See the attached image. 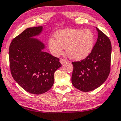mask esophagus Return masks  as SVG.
Instances as JSON below:
<instances>
[{"instance_id":"34e87169","label":"esophagus","mask_w":121,"mask_h":121,"mask_svg":"<svg viewBox=\"0 0 121 121\" xmlns=\"http://www.w3.org/2000/svg\"><path fill=\"white\" fill-rule=\"evenodd\" d=\"M66 61H66L65 59H60V62H61V64H65V63Z\"/></svg>"}]
</instances>
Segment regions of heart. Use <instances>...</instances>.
Masks as SVG:
<instances>
[{
  "instance_id": "1",
  "label": "heart",
  "mask_w": 121,
  "mask_h": 121,
  "mask_svg": "<svg viewBox=\"0 0 121 121\" xmlns=\"http://www.w3.org/2000/svg\"><path fill=\"white\" fill-rule=\"evenodd\" d=\"M56 39L50 38L48 46L53 55L62 53L64 48L69 58L81 60L86 58L92 51L94 44V34L90 30L67 29L55 34Z\"/></svg>"
}]
</instances>
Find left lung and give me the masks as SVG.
I'll use <instances>...</instances> for the list:
<instances>
[{
	"label": "left lung",
	"mask_w": 121,
	"mask_h": 121,
	"mask_svg": "<svg viewBox=\"0 0 121 121\" xmlns=\"http://www.w3.org/2000/svg\"><path fill=\"white\" fill-rule=\"evenodd\" d=\"M98 39L91 53L80 61L72 62V83L79 91H93L106 81L111 67V43L107 35L96 28Z\"/></svg>",
	"instance_id": "8db88e82"
}]
</instances>
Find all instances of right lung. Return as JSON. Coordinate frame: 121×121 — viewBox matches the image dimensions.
Segmentation results:
<instances>
[{
    "label": "right lung",
    "mask_w": 121,
    "mask_h": 121,
    "mask_svg": "<svg viewBox=\"0 0 121 121\" xmlns=\"http://www.w3.org/2000/svg\"><path fill=\"white\" fill-rule=\"evenodd\" d=\"M42 26L30 27L13 38L9 47L11 75L27 92L42 94L54 82V73L61 66L59 59L43 52L44 44L32 37L41 33Z\"/></svg>",
    "instance_id": "1"
}]
</instances>
